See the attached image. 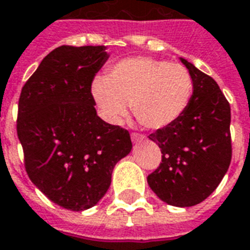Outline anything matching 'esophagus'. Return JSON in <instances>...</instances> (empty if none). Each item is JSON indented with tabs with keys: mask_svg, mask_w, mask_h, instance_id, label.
Returning <instances> with one entry per match:
<instances>
[{
	"mask_svg": "<svg viewBox=\"0 0 250 250\" xmlns=\"http://www.w3.org/2000/svg\"><path fill=\"white\" fill-rule=\"evenodd\" d=\"M145 139V135L141 133H131V141L134 143H141Z\"/></svg>",
	"mask_w": 250,
	"mask_h": 250,
	"instance_id": "1",
	"label": "esophagus"
}]
</instances>
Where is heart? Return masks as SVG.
<instances>
[{
    "mask_svg": "<svg viewBox=\"0 0 250 250\" xmlns=\"http://www.w3.org/2000/svg\"><path fill=\"white\" fill-rule=\"evenodd\" d=\"M193 94V79L179 63L150 57L123 60L108 77H96L92 95L109 124L126 117L131 103L133 115L148 129H164L185 113Z\"/></svg>",
    "mask_w": 250,
    "mask_h": 250,
    "instance_id": "heart-1",
    "label": "heart"
}]
</instances>
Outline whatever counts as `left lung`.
<instances>
[{
    "mask_svg": "<svg viewBox=\"0 0 250 250\" xmlns=\"http://www.w3.org/2000/svg\"><path fill=\"white\" fill-rule=\"evenodd\" d=\"M181 61L193 79V95L180 120L148 135L160 147L162 163L147 183L168 205L189 208L208 198L229 167L231 107L210 75Z\"/></svg>",
    "mask_w": 250,
    "mask_h": 250,
    "instance_id": "1",
    "label": "left lung"
}]
</instances>
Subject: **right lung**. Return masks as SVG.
<instances>
[{
  "mask_svg": "<svg viewBox=\"0 0 250 250\" xmlns=\"http://www.w3.org/2000/svg\"><path fill=\"white\" fill-rule=\"evenodd\" d=\"M105 46L61 45L24 83L17 133L30 180L61 208L82 211L111 185L116 163L131 150L130 134L96 115L91 84Z\"/></svg>",
  "mask_w": 250,
  "mask_h": 250,
  "instance_id": "right-lung-1",
  "label": "right lung"
}]
</instances>
